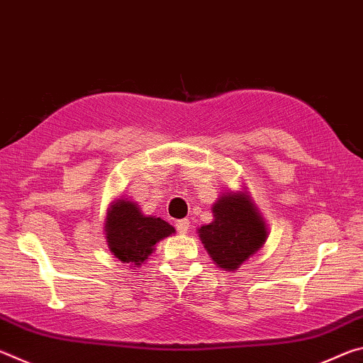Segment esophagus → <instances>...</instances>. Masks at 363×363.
<instances>
[{"instance_id":"1","label":"esophagus","mask_w":363,"mask_h":363,"mask_svg":"<svg viewBox=\"0 0 363 363\" xmlns=\"http://www.w3.org/2000/svg\"><path fill=\"white\" fill-rule=\"evenodd\" d=\"M189 219H177L174 225H176V230L179 233H186L189 230Z\"/></svg>"}]
</instances>
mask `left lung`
Returning a JSON list of instances; mask_svg holds the SVG:
<instances>
[{"instance_id":"8db88e82","label":"left lung","mask_w":363,"mask_h":363,"mask_svg":"<svg viewBox=\"0 0 363 363\" xmlns=\"http://www.w3.org/2000/svg\"><path fill=\"white\" fill-rule=\"evenodd\" d=\"M213 214V223L199 230L201 243L219 267L235 270L266 242V225L243 194L220 196Z\"/></svg>"}]
</instances>
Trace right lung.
I'll list each match as a JSON object with an SVG mask.
<instances>
[{
	"mask_svg": "<svg viewBox=\"0 0 363 363\" xmlns=\"http://www.w3.org/2000/svg\"><path fill=\"white\" fill-rule=\"evenodd\" d=\"M108 247L123 262H144L153 245L174 233V227L155 216H144L139 208L126 200L110 206L106 220Z\"/></svg>",
	"mask_w": 363,
	"mask_h": 363,
	"instance_id": "obj_1",
	"label": "right lung"
}]
</instances>
